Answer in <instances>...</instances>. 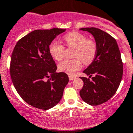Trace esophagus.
<instances>
[{
	"label": "esophagus",
	"mask_w": 133,
	"mask_h": 133,
	"mask_svg": "<svg viewBox=\"0 0 133 133\" xmlns=\"http://www.w3.org/2000/svg\"><path fill=\"white\" fill-rule=\"evenodd\" d=\"M69 80H74V79L76 78V77H75V76H71V75H69Z\"/></svg>",
	"instance_id": "obj_1"
}]
</instances>
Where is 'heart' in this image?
I'll return each mask as SVG.
<instances>
[{"mask_svg": "<svg viewBox=\"0 0 133 133\" xmlns=\"http://www.w3.org/2000/svg\"><path fill=\"white\" fill-rule=\"evenodd\" d=\"M68 47L75 48L73 59H66L58 64L60 71L69 75H73L75 71L80 69L82 62L85 64L91 63L95 58L97 47L95 41L87 39L86 36L78 32H71L65 35L63 38ZM64 47L57 41H53L49 46V53L51 57L57 61H60L64 57Z\"/></svg>", "mask_w": 133, "mask_h": 133, "instance_id": "obj_1", "label": "heart"}]
</instances>
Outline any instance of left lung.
I'll use <instances>...</instances> for the list:
<instances>
[{"mask_svg": "<svg viewBox=\"0 0 133 133\" xmlns=\"http://www.w3.org/2000/svg\"><path fill=\"white\" fill-rule=\"evenodd\" d=\"M93 36L97 50L91 64L84 71L91 80L80 78L84 85L80 97L91 105H98L109 100L117 91L123 75V63L116 40L96 28H81Z\"/></svg>", "mask_w": 133, "mask_h": 133, "instance_id": "8db88e82", "label": "left lung"}]
</instances>
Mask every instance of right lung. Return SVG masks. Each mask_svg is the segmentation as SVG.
Instances as JSON below:
<instances>
[{"label":"right lung","mask_w":133,"mask_h":133,"mask_svg":"<svg viewBox=\"0 0 133 133\" xmlns=\"http://www.w3.org/2000/svg\"><path fill=\"white\" fill-rule=\"evenodd\" d=\"M65 30L37 29L19 40L15 46L11 58V77L20 96L31 106L49 109L62 97L69 78L64 72L56 73L57 67L49 54V46Z\"/></svg>","instance_id":"add662e5"}]
</instances>
